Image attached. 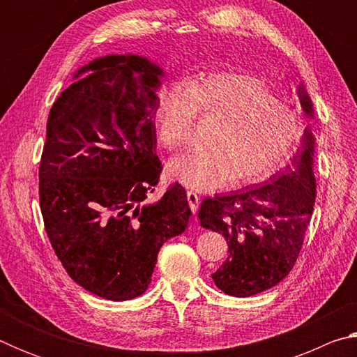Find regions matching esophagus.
Instances as JSON below:
<instances>
[{
    "instance_id": "1",
    "label": "esophagus",
    "mask_w": 357,
    "mask_h": 357,
    "mask_svg": "<svg viewBox=\"0 0 357 357\" xmlns=\"http://www.w3.org/2000/svg\"><path fill=\"white\" fill-rule=\"evenodd\" d=\"M187 202H189L190 211L193 214H195L198 211V204H200V195H198V193H195L193 190H187Z\"/></svg>"
}]
</instances>
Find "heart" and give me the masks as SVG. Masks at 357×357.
<instances>
[{"instance_id":"b5f03b06","label":"heart","mask_w":357,"mask_h":357,"mask_svg":"<svg viewBox=\"0 0 357 357\" xmlns=\"http://www.w3.org/2000/svg\"><path fill=\"white\" fill-rule=\"evenodd\" d=\"M195 114L217 119L202 149L170 162L168 172L189 189L250 184L274 173L298 146L302 126L291 108L255 77L222 72L164 94L155 108L162 146H189Z\"/></svg>"}]
</instances>
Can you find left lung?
<instances>
[{"instance_id":"left-lung-1","label":"left lung","mask_w":357,"mask_h":357,"mask_svg":"<svg viewBox=\"0 0 357 357\" xmlns=\"http://www.w3.org/2000/svg\"><path fill=\"white\" fill-rule=\"evenodd\" d=\"M298 94L312 116V102L302 84ZM315 195L313 135L307 128L291 162L268 183L204 198L198 219L204 228L223 234L229 252L213 274L215 285L229 296L249 298L285 279L304 244Z\"/></svg>"}]
</instances>
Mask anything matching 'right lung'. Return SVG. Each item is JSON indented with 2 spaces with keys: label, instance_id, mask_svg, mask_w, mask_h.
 <instances>
[{
  "label": "right lung",
  "instance_id": "right-lung-1",
  "mask_svg": "<svg viewBox=\"0 0 357 357\" xmlns=\"http://www.w3.org/2000/svg\"><path fill=\"white\" fill-rule=\"evenodd\" d=\"M59 94L47 119L39 203L47 236L72 280L108 301L148 289L165 241L185 229L183 185L146 202L162 173L154 153L162 69L108 55Z\"/></svg>",
  "mask_w": 357,
  "mask_h": 357
}]
</instances>
